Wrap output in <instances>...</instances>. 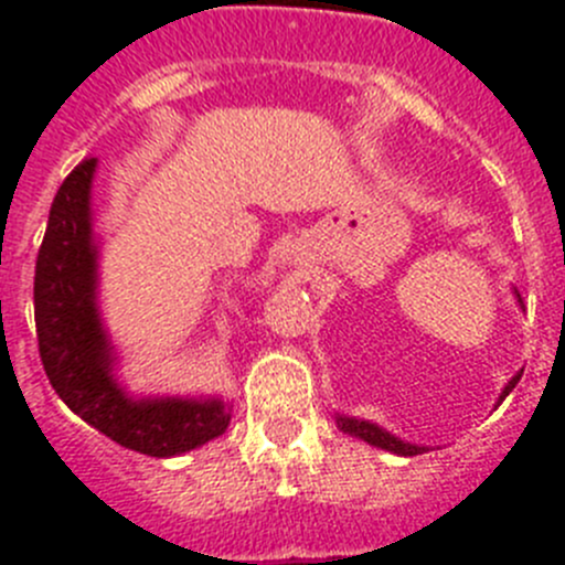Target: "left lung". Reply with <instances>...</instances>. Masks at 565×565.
I'll return each instance as SVG.
<instances>
[{"instance_id": "1", "label": "left lung", "mask_w": 565, "mask_h": 565, "mask_svg": "<svg viewBox=\"0 0 565 565\" xmlns=\"http://www.w3.org/2000/svg\"><path fill=\"white\" fill-rule=\"evenodd\" d=\"M518 382H521V373H518V376H512V382H509L507 387H503L501 402L509 396V393H512V387H515ZM337 424H339V427H342L344 433H351V436L362 438V441L373 444V447H382V450L396 452V456H418V452H424V447L398 441L396 436H391V433H384L382 427H376V424H371V422H356V418H342V416H339Z\"/></svg>"}]
</instances>
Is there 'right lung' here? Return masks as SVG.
<instances>
[{"label": "right lung", "instance_id": "right-lung-1", "mask_svg": "<svg viewBox=\"0 0 565 565\" xmlns=\"http://www.w3.org/2000/svg\"><path fill=\"white\" fill-rule=\"evenodd\" d=\"M96 158L78 163L58 186L36 257L33 311L39 356L70 411L127 450L169 458L212 441L228 427L223 402L143 398L115 384L113 356L96 311V243L89 228V183Z\"/></svg>", "mask_w": 565, "mask_h": 565}]
</instances>
